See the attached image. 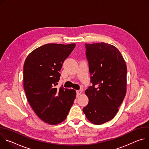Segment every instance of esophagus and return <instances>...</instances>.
<instances>
[{"mask_svg": "<svg viewBox=\"0 0 149 149\" xmlns=\"http://www.w3.org/2000/svg\"><path fill=\"white\" fill-rule=\"evenodd\" d=\"M76 93H77V96H79L82 93V91L81 90H77Z\"/></svg>", "mask_w": 149, "mask_h": 149, "instance_id": "34e87169", "label": "esophagus"}]
</instances>
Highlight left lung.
Instances as JSON below:
<instances>
[{"instance_id":"8db88e82","label":"left lung","mask_w":149,"mask_h":149,"mask_svg":"<svg viewBox=\"0 0 149 149\" xmlns=\"http://www.w3.org/2000/svg\"><path fill=\"white\" fill-rule=\"evenodd\" d=\"M86 48L93 85L86 91L89 102L83 112L90 122L99 125L112 120L118 111L126 94L127 67L113 45L86 44Z\"/></svg>"}]
</instances>
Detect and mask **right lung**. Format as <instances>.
Listing matches in <instances>:
<instances>
[{
	"instance_id": "right-lung-1",
	"label": "right lung",
	"mask_w": 149,
	"mask_h": 149,
	"mask_svg": "<svg viewBox=\"0 0 149 149\" xmlns=\"http://www.w3.org/2000/svg\"><path fill=\"white\" fill-rule=\"evenodd\" d=\"M75 44H48L31 52L24 66V87L27 100L42 121L58 124L66 118L76 97L74 90L55 87L64 61Z\"/></svg>"
}]
</instances>
